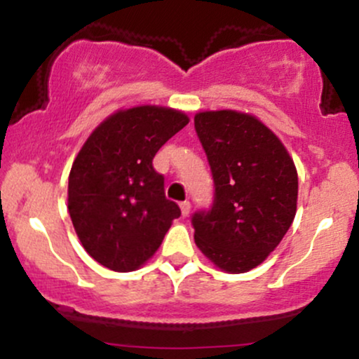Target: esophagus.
Here are the masks:
<instances>
[{
	"instance_id": "esophagus-1",
	"label": "esophagus",
	"mask_w": 359,
	"mask_h": 359,
	"mask_svg": "<svg viewBox=\"0 0 359 359\" xmlns=\"http://www.w3.org/2000/svg\"><path fill=\"white\" fill-rule=\"evenodd\" d=\"M180 211H182V216H189V212H191V203L189 201L180 203Z\"/></svg>"
}]
</instances>
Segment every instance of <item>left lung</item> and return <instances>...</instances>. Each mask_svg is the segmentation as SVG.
<instances>
[{"instance_id": "1", "label": "left lung", "mask_w": 359, "mask_h": 359, "mask_svg": "<svg viewBox=\"0 0 359 359\" xmlns=\"http://www.w3.org/2000/svg\"><path fill=\"white\" fill-rule=\"evenodd\" d=\"M214 179L209 211L192 216L197 248L217 269L245 273L273 251L297 211L294 160L269 126L234 109L194 116Z\"/></svg>"}]
</instances>
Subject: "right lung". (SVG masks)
Segmentation results:
<instances>
[{
  "instance_id": "1",
  "label": "right lung",
  "mask_w": 359,
  "mask_h": 359,
  "mask_svg": "<svg viewBox=\"0 0 359 359\" xmlns=\"http://www.w3.org/2000/svg\"><path fill=\"white\" fill-rule=\"evenodd\" d=\"M187 123L184 111L165 106L118 109L94 128L77 154L67 209L84 250L106 269L133 271L145 265L180 216L151 162Z\"/></svg>"
}]
</instances>
